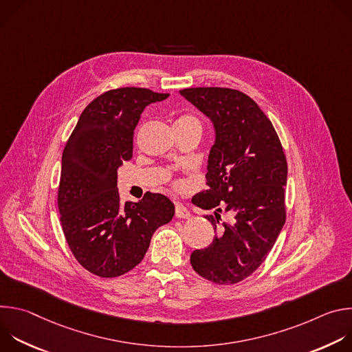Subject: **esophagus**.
I'll return each instance as SVG.
<instances>
[{
  "label": "esophagus",
  "mask_w": 352,
  "mask_h": 352,
  "mask_svg": "<svg viewBox=\"0 0 352 352\" xmlns=\"http://www.w3.org/2000/svg\"><path fill=\"white\" fill-rule=\"evenodd\" d=\"M175 217H178V219H188V217H190V213H189V210L184 205L178 204L175 206Z\"/></svg>",
  "instance_id": "34e87169"
}]
</instances>
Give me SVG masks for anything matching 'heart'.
I'll use <instances>...</instances> for the list:
<instances>
[{"mask_svg":"<svg viewBox=\"0 0 352 352\" xmlns=\"http://www.w3.org/2000/svg\"><path fill=\"white\" fill-rule=\"evenodd\" d=\"M175 125H199V121H197V118H195L193 116L186 114V116L179 117V118L175 121ZM199 126H200V125H199Z\"/></svg>","mask_w":352,"mask_h":352,"instance_id":"heart-1","label":"heart"}]
</instances>
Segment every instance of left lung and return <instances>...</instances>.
<instances>
[{"label": "left lung", "instance_id": "8db88e82", "mask_svg": "<svg viewBox=\"0 0 352 352\" xmlns=\"http://www.w3.org/2000/svg\"><path fill=\"white\" fill-rule=\"evenodd\" d=\"M214 126L208 188L192 202L206 210L217 231L213 242L190 255L193 270L221 285L236 284L267 258L284 223L287 160L277 132L252 98L228 87L179 90ZM224 210L233 219L220 223Z\"/></svg>", "mask_w": 352, "mask_h": 352}]
</instances>
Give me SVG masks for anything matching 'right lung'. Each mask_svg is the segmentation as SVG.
<instances>
[{
	"label": "right lung",
	"mask_w": 352,
	"mask_h": 352,
	"mask_svg": "<svg viewBox=\"0 0 352 352\" xmlns=\"http://www.w3.org/2000/svg\"><path fill=\"white\" fill-rule=\"evenodd\" d=\"M170 94L121 87L83 110L63 152L58 210L76 261L98 277H118L138 266L155 231L175 208L162 193L121 204L117 171L132 159L133 131L143 110Z\"/></svg>",
	"instance_id": "right-lung-1"
}]
</instances>
